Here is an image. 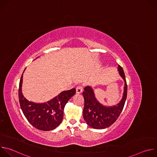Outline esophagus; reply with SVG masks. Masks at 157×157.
Returning a JSON list of instances; mask_svg holds the SVG:
<instances>
[{"label": "esophagus", "instance_id": "1", "mask_svg": "<svg viewBox=\"0 0 157 157\" xmlns=\"http://www.w3.org/2000/svg\"><path fill=\"white\" fill-rule=\"evenodd\" d=\"M82 86H78L76 87V93L77 94H80L82 92Z\"/></svg>", "mask_w": 157, "mask_h": 157}]
</instances>
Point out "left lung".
I'll use <instances>...</instances> for the list:
<instances>
[{
  "instance_id": "8db88e82",
  "label": "left lung",
  "mask_w": 157,
  "mask_h": 157,
  "mask_svg": "<svg viewBox=\"0 0 157 157\" xmlns=\"http://www.w3.org/2000/svg\"><path fill=\"white\" fill-rule=\"evenodd\" d=\"M117 69L125 85L122 99L117 105L112 107L103 105L96 99L91 87H84L82 92L84 99L83 117L87 124L93 128L102 129L109 127L116 121L123 110L127 99V85L123 68L119 65Z\"/></svg>"
}]
</instances>
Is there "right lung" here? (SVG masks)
<instances>
[{
    "mask_svg": "<svg viewBox=\"0 0 157 157\" xmlns=\"http://www.w3.org/2000/svg\"><path fill=\"white\" fill-rule=\"evenodd\" d=\"M23 74L24 72L19 83L18 98L24 116L28 121L37 129L44 131L55 129L62 122L64 106L75 94L76 89L73 88L71 90L63 91L47 102L35 103L28 101L22 94Z\"/></svg>",
    "mask_w": 157,
    "mask_h": 157,
    "instance_id": "1",
    "label": "right lung"
}]
</instances>
